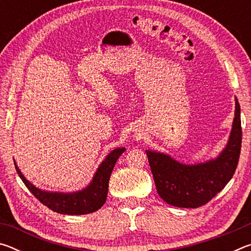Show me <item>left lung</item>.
<instances>
[{"instance_id": "8db88e82", "label": "left lung", "mask_w": 251, "mask_h": 251, "mask_svg": "<svg viewBox=\"0 0 251 251\" xmlns=\"http://www.w3.org/2000/svg\"><path fill=\"white\" fill-rule=\"evenodd\" d=\"M241 139L240 106L236 99L231 133L227 146L217 158L185 165L163 152L146 151L159 197L169 205L181 208H197L211 201L235 174Z\"/></svg>"}]
</instances>
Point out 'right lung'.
I'll use <instances>...</instances> for the list:
<instances>
[{
  "label": "right lung",
  "mask_w": 251,
  "mask_h": 251,
  "mask_svg": "<svg viewBox=\"0 0 251 251\" xmlns=\"http://www.w3.org/2000/svg\"><path fill=\"white\" fill-rule=\"evenodd\" d=\"M125 148H116L112 152H109L103 163L100 165L95 173L91 184L86 188H84L76 193H50L45 190H41L33 186L26 178L23 176L19 167L15 164V169L22 181L27 187L29 192L35 196L39 201L52 209L55 212L63 215H85L91 214L99 210L104 205L107 197L108 182L110 174L115 166L116 161Z\"/></svg>",
  "instance_id": "1"
}]
</instances>
